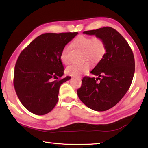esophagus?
Listing matches in <instances>:
<instances>
[{"label": "esophagus", "instance_id": "obj_1", "mask_svg": "<svg viewBox=\"0 0 148 148\" xmlns=\"http://www.w3.org/2000/svg\"><path fill=\"white\" fill-rule=\"evenodd\" d=\"M76 78H77V79H81V77L80 76H78V77H76Z\"/></svg>", "mask_w": 148, "mask_h": 148}]
</instances>
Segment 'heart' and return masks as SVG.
Masks as SVG:
<instances>
[{
    "label": "heart",
    "mask_w": 148,
    "mask_h": 148,
    "mask_svg": "<svg viewBox=\"0 0 148 148\" xmlns=\"http://www.w3.org/2000/svg\"><path fill=\"white\" fill-rule=\"evenodd\" d=\"M73 45L83 51L84 58L89 60L92 63H96L101 59L106 51V42L102 38L99 36H79L72 42ZM70 47L65 46L60 53L61 60L68 64L70 60L68 53ZM90 67V64L87 61L80 64H72L66 68V73L73 76H79L87 71Z\"/></svg>",
    "instance_id": "1"
}]
</instances>
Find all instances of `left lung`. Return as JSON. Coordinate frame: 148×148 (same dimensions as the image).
Segmentation results:
<instances>
[{"label": "left lung", "mask_w": 148, "mask_h": 148, "mask_svg": "<svg viewBox=\"0 0 148 148\" xmlns=\"http://www.w3.org/2000/svg\"><path fill=\"white\" fill-rule=\"evenodd\" d=\"M83 33L102 38L106 52L90 72L98 77L84 76L77 90V95L90 109L107 111L120 101L131 85L135 72L132 50L124 37L112 27Z\"/></svg>", "instance_id": "obj_1"}]
</instances>
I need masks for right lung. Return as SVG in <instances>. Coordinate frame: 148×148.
I'll return each instance as SVG.
<instances>
[{
  "mask_svg": "<svg viewBox=\"0 0 148 148\" xmlns=\"http://www.w3.org/2000/svg\"><path fill=\"white\" fill-rule=\"evenodd\" d=\"M78 32L46 33L32 40L19 55L14 67L13 84L19 100L28 111L44 115L55 108L64 67L63 48Z\"/></svg>",
  "mask_w": 148,
  "mask_h": 148,
  "instance_id": "1",
  "label": "right lung"
}]
</instances>
